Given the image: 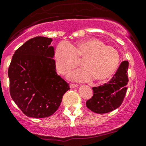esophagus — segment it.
Instances as JSON below:
<instances>
[{
    "label": "esophagus",
    "instance_id": "34e87169",
    "mask_svg": "<svg viewBox=\"0 0 146 146\" xmlns=\"http://www.w3.org/2000/svg\"><path fill=\"white\" fill-rule=\"evenodd\" d=\"M70 86L71 88H76L77 87V85L76 84H70Z\"/></svg>",
    "mask_w": 146,
    "mask_h": 146
}]
</instances>
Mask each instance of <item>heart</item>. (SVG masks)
<instances>
[{
  "label": "heart",
  "mask_w": 146,
  "mask_h": 146,
  "mask_svg": "<svg viewBox=\"0 0 146 146\" xmlns=\"http://www.w3.org/2000/svg\"><path fill=\"white\" fill-rule=\"evenodd\" d=\"M83 60L85 68L70 74L69 77L78 81L95 79L104 81L115 73L120 63V54L115 48L106 46L96 38L81 41L71 45L67 42H61L56 46L54 60L57 71L67 74L79 65Z\"/></svg>",
  "instance_id": "obj_1"
}]
</instances>
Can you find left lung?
I'll return each mask as SVG.
<instances>
[{"instance_id": "8db88e82", "label": "left lung", "mask_w": 146, "mask_h": 146, "mask_svg": "<svg viewBox=\"0 0 146 146\" xmlns=\"http://www.w3.org/2000/svg\"><path fill=\"white\" fill-rule=\"evenodd\" d=\"M128 61L120 63L117 72L107 84L93 87V96L86 102V106L96 113H106L118 108L123 103L129 81Z\"/></svg>"}]
</instances>
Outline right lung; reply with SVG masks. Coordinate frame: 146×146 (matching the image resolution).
Returning <instances> with one entry per match:
<instances>
[{
  "instance_id": "obj_1",
  "label": "right lung",
  "mask_w": 146,
  "mask_h": 146,
  "mask_svg": "<svg viewBox=\"0 0 146 146\" xmlns=\"http://www.w3.org/2000/svg\"><path fill=\"white\" fill-rule=\"evenodd\" d=\"M52 39L35 37L16 50L8 69L11 98L28 117L42 118L58 110L69 84L57 74Z\"/></svg>"
}]
</instances>
